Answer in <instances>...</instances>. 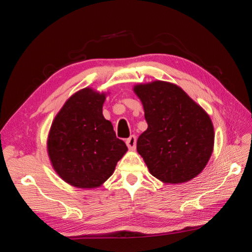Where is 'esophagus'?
<instances>
[{
  "mask_svg": "<svg viewBox=\"0 0 252 252\" xmlns=\"http://www.w3.org/2000/svg\"><path fill=\"white\" fill-rule=\"evenodd\" d=\"M126 145L127 147L130 149V150H133L135 149V146H136V138L134 135H131L130 138L126 140Z\"/></svg>",
  "mask_w": 252,
  "mask_h": 252,
  "instance_id": "obj_1",
  "label": "esophagus"
}]
</instances>
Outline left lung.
<instances>
[{"label": "left lung", "instance_id": "left-lung-1", "mask_svg": "<svg viewBox=\"0 0 252 252\" xmlns=\"http://www.w3.org/2000/svg\"><path fill=\"white\" fill-rule=\"evenodd\" d=\"M132 90L148 124L136 150L149 172L165 184L194 179L207 165L215 146L209 114L174 83H139Z\"/></svg>", "mask_w": 252, "mask_h": 252}]
</instances>
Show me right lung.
Masks as SVG:
<instances>
[{"label": "right lung", "instance_id": "1", "mask_svg": "<svg viewBox=\"0 0 252 252\" xmlns=\"http://www.w3.org/2000/svg\"><path fill=\"white\" fill-rule=\"evenodd\" d=\"M108 94L91 87L80 89L52 121L46 142L49 161L59 177L73 187H101L128 150L103 116Z\"/></svg>", "mask_w": 252, "mask_h": 252}]
</instances>
